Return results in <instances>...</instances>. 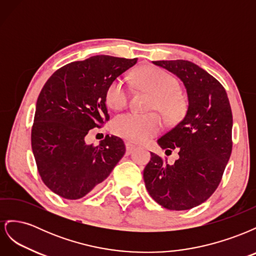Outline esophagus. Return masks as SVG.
<instances>
[{
  "label": "esophagus",
  "mask_w": 256,
  "mask_h": 256,
  "mask_svg": "<svg viewBox=\"0 0 256 256\" xmlns=\"http://www.w3.org/2000/svg\"><path fill=\"white\" fill-rule=\"evenodd\" d=\"M125 145H126V152H127V154L132 152V150L136 147L134 144H132L131 142H126Z\"/></svg>",
  "instance_id": "obj_1"
}]
</instances>
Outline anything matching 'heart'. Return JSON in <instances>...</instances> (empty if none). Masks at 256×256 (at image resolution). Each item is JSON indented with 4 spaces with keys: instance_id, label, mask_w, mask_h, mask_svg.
Here are the masks:
<instances>
[{
    "instance_id": "1",
    "label": "heart",
    "mask_w": 256,
    "mask_h": 256,
    "mask_svg": "<svg viewBox=\"0 0 256 256\" xmlns=\"http://www.w3.org/2000/svg\"><path fill=\"white\" fill-rule=\"evenodd\" d=\"M138 84L154 94L150 109L160 110L170 120H177L186 111L182 97L180 95V83L166 70L146 66L136 72ZM130 88L124 76H116L106 90V102L113 110H122L128 104ZM113 132L122 138L142 143L159 134L162 120L157 113L130 112L120 115L113 122Z\"/></svg>"
}]
</instances>
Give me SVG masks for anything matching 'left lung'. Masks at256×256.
Here are the masks:
<instances>
[{"label":"left lung","instance_id":"obj_1","mask_svg":"<svg viewBox=\"0 0 256 256\" xmlns=\"http://www.w3.org/2000/svg\"><path fill=\"white\" fill-rule=\"evenodd\" d=\"M152 64L182 81L188 110L157 141L162 150H178L180 158L168 164L150 152L143 172L145 187L162 207L187 210L204 203L218 188L232 152L233 115L222 84L203 68L184 60Z\"/></svg>","mask_w":256,"mask_h":256}]
</instances>
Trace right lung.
Wrapping results in <instances>:
<instances>
[{
    "instance_id": "right-lung-1",
    "label": "right lung",
    "mask_w": 256,
    "mask_h": 256,
    "mask_svg": "<svg viewBox=\"0 0 256 256\" xmlns=\"http://www.w3.org/2000/svg\"><path fill=\"white\" fill-rule=\"evenodd\" d=\"M138 58L110 56L72 62L54 72L38 96L32 150L42 182L56 194L78 200L110 175L125 154L118 136L88 145L90 130L109 120L106 90Z\"/></svg>"
}]
</instances>
